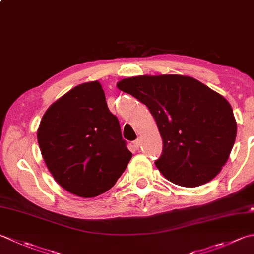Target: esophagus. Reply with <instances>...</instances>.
I'll use <instances>...</instances> for the list:
<instances>
[{"label": "esophagus", "mask_w": 254, "mask_h": 254, "mask_svg": "<svg viewBox=\"0 0 254 254\" xmlns=\"http://www.w3.org/2000/svg\"><path fill=\"white\" fill-rule=\"evenodd\" d=\"M140 145H141V140H140V138H137V140H135V141L133 142V146L135 147V148H138V147H140Z\"/></svg>", "instance_id": "1"}]
</instances>
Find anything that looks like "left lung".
Listing matches in <instances>:
<instances>
[{
    "label": "left lung",
    "instance_id": "1",
    "mask_svg": "<svg viewBox=\"0 0 254 254\" xmlns=\"http://www.w3.org/2000/svg\"><path fill=\"white\" fill-rule=\"evenodd\" d=\"M117 87L145 104L155 119L163 138L155 165L166 180L197 187L219 174L237 135L232 108L221 94L182 74L126 78Z\"/></svg>",
    "mask_w": 254,
    "mask_h": 254
}]
</instances>
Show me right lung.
I'll use <instances>...</instances> for the list:
<instances>
[{
  "label": "right lung",
  "mask_w": 254,
  "mask_h": 254,
  "mask_svg": "<svg viewBox=\"0 0 254 254\" xmlns=\"http://www.w3.org/2000/svg\"><path fill=\"white\" fill-rule=\"evenodd\" d=\"M37 140L55 181L82 198L110 190L132 157L99 81L78 84L55 101L43 116Z\"/></svg>",
  "instance_id": "right-lung-1"
}]
</instances>
